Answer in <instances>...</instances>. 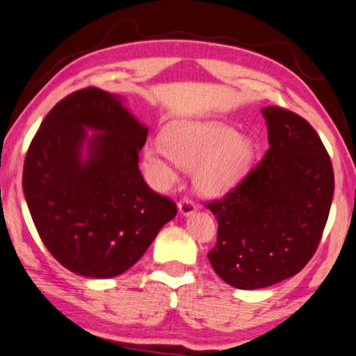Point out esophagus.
<instances>
[{
    "label": "esophagus",
    "instance_id": "1",
    "mask_svg": "<svg viewBox=\"0 0 356 356\" xmlns=\"http://www.w3.org/2000/svg\"><path fill=\"white\" fill-rule=\"evenodd\" d=\"M195 210H197V207L192 200L182 199L181 202H179V211H181V215H184V217H188V215H192Z\"/></svg>",
    "mask_w": 356,
    "mask_h": 356
}]
</instances>
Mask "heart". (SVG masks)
I'll return each mask as SVG.
<instances>
[{"label":"heart","mask_w":356,"mask_h":356,"mask_svg":"<svg viewBox=\"0 0 356 356\" xmlns=\"http://www.w3.org/2000/svg\"><path fill=\"white\" fill-rule=\"evenodd\" d=\"M253 139L220 121H177L164 129L161 143L143 149L145 165L154 182H175L174 164L195 169L193 182L204 195H223L236 187L253 165Z\"/></svg>","instance_id":"1"}]
</instances>
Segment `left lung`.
<instances>
[{"label": "left lung", "mask_w": 356, "mask_h": 356, "mask_svg": "<svg viewBox=\"0 0 356 356\" xmlns=\"http://www.w3.org/2000/svg\"><path fill=\"white\" fill-rule=\"evenodd\" d=\"M261 113L266 154L222 200L207 204L218 222L210 264L236 289L269 287L309 263L335 187L330 157L307 121L279 106Z\"/></svg>", "instance_id": "1"}]
</instances>
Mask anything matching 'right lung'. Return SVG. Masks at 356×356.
<instances>
[{
  "mask_svg": "<svg viewBox=\"0 0 356 356\" xmlns=\"http://www.w3.org/2000/svg\"><path fill=\"white\" fill-rule=\"evenodd\" d=\"M146 136L123 97L95 87L65 97L40 123L22 191L40 240L72 273L120 276L177 213L138 168Z\"/></svg>",
  "mask_w": 356,
  "mask_h": 356,
  "instance_id": "right-lung-1",
  "label": "right lung"
}]
</instances>
